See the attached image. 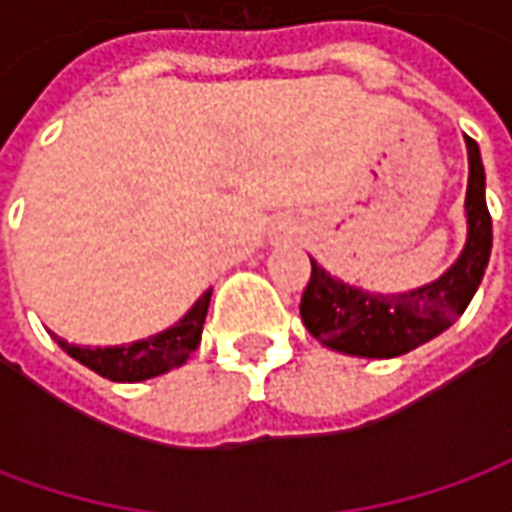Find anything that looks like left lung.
Masks as SVG:
<instances>
[{
	"mask_svg": "<svg viewBox=\"0 0 512 512\" xmlns=\"http://www.w3.org/2000/svg\"><path fill=\"white\" fill-rule=\"evenodd\" d=\"M469 150V186L466 219L469 238L458 263L430 285L400 296H381L348 288L323 271L315 260L307 288L301 293V321L318 343L332 351L365 359H392L414 351L450 326L483 282L494 244L491 213L485 205V169L480 147L466 136Z\"/></svg>",
	"mask_w": 512,
	"mask_h": 512,
	"instance_id": "8db88e82",
	"label": "left lung"
}]
</instances>
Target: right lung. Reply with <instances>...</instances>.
Instances as JSON below:
<instances>
[{
  "instance_id": "add662e5",
  "label": "right lung",
  "mask_w": 512,
  "mask_h": 512,
  "mask_svg": "<svg viewBox=\"0 0 512 512\" xmlns=\"http://www.w3.org/2000/svg\"><path fill=\"white\" fill-rule=\"evenodd\" d=\"M208 304H211V290H205L197 304L172 329L131 345L79 348V345L60 340L57 334H51V337L60 343L62 351H68L76 362L95 370L98 376L109 378V381H145V378L161 376V373H169L172 367L183 365L197 351Z\"/></svg>"
}]
</instances>
